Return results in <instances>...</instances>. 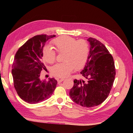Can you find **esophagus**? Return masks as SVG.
I'll return each instance as SVG.
<instances>
[{"instance_id":"34e87169","label":"esophagus","mask_w":133,"mask_h":133,"mask_svg":"<svg viewBox=\"0 0 133 133\" xmlns=\"http://www.w3.org/2000/svg\"><path fill=\"white\" fill-rule=\"evenodd\" d=\"M64 79H65V78L58 79H57V82H58V83H61L62 82H63Z\"/></svg>"}]
</instances>
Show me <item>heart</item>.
Masks as SVG:
<instances>
[{
	"label": "heart",
	"instance_id": "obj_1",
	"mask_svg": "<svg viewBox=\"0 0 133 133\" xmlns=\"http://www.w3.org/2000/svg\"><path fill=\"white\" fill-rule=\"evenodd\" d=\"M55 51L63 54V63L57 64L51 68L53 76L64 78L69 75L75 69L79 70L85 66L89 54V44L85 40H76L67 35L56 38L53 42ZM51 48L46 47L43 51V58L49 64L54 63L57 58V53Z\"/></svg>",
	"mask_w": 133,
	"mask_h": 133
}]
</instances>
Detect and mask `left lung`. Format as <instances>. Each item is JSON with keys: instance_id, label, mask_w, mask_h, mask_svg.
Returning a JSON list of instances; mask_svg holds the SVG:
<instances>
[{"instance_id": "8db88e82", "label": "left lung", "mask_w": 133, "mask_h": 133, "mask_svg": "<svg viewBox=\"0 0 133 133\" xmlns=\"http://www.w3.org/2000/svg\"><path fill=\"white\" fill-rule=\"evenodd\" d=\"M86 65L80 72L85 80L75 79L69 91L71 99L82 107L99 105L109 94L116 74L114 59L104 44L93 38Z\"/></svg>"}]
</instances>
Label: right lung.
<instances>
[{
    "mask_svg": "<svg viewBox=\"0 0 133 133\" xmlns=\"http://www.w3.org/2000/svg\"><path fill=\"white\" fill-rule=\"evenodd\" d=\"M53 35H35L26 41L16 53L11 70L15 89L24 101L37 104L49 99L53 94L57 81L54 78L41 80L42 70H46L43 62L45 43Z\"/></svg>",
    "mask_w": 133,
    "mask_h": 133,
    "instance_id": "obj_1",
    "label": "right lung"
}]
</instances>
